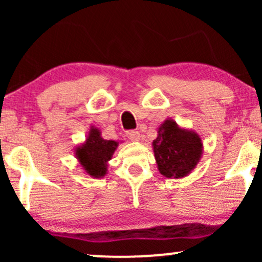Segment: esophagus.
<instances>
[{
  "label": "esophagus",
  "mask_w": 262,
  "mask_h": 262,
  "mask_svg": "<svg viewBox=\"0 0 262 262\" xmlns=\"http://www.w3.org/2000/svg\"><path fill=\"white\" fill-rule=\"evenodd\" d=\"M127 137H128V139H130L132 141H139V139H140L139 132H137V130H129L127 133Z\"/></svg>",
  "instance_id": "1"
}]
</instances>
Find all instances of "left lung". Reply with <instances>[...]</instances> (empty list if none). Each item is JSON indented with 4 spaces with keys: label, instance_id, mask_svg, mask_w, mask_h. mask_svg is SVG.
I'll list each match as a JSON object with an SVG mask.
<instances>
[{
    "label": "left lung",
    "instance_id": "1",
    "mask_svg": "<svg viewBox=\"0 0 262 262\" xmlns=\"http://www.w3.org/2000/svg\"><path fill=\"white\" fill-rule=\"evenodd\" d=\"M152 150L159 172L167 179H183L192 172L203 154V143L197 132L180 127L167 118L158 128Z\"/></svg>",
    "mask_w": 262,
    "mask_h": 262
}]
</instances>
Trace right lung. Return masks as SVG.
Wrapping results in <instances>:
<instances>
[{"label": "right lung", "mask_w": 262, "mask_h": 262, "mask_svg": "<svg viewBox=\"0 0 262 262\" xmlns=\"http://www.w3.org/2000/svg\"><path fill=\"white\" fill-rule=\"evenodd\" d=\"M118 145V141L103 139L100 129L91 125L85 141L74 149V154L86 175L101 179L106 176L108 162L113 158Z\"/></svg>", "instance_id": "obj_1"}]
</instances>
